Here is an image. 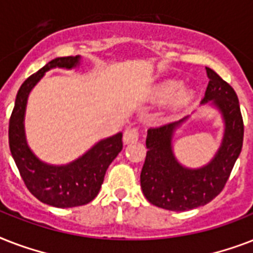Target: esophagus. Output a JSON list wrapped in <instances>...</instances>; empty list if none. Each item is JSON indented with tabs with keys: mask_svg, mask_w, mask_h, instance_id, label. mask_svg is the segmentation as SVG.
<instances>
[{
	"mask_svg": "<svg viewBox=\"0 0 253 253\" xmlns=\"http://www.w3.org/2000/svg\"><path fill=\"white\" fill-rule=\"evenodd\" d=\"M139 139V127L130 126L127 127L125 134H123V142L128 144V143H134Z\"/></svg>",
	"mask_w": 253,
	"mask_h": 253,
	"instance_id": "34e87169",
	"label": "esophagus"
}]
</instances>
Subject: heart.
<instances>
[{
    "label": "heart",
    "instance_id": "1",
    "mask_svg": "<svg viewBox=\"0 0 253 253\" xmlns=\"http://www.w3.org/2000/svg\"><path fill=\"white\" fill-rule=\"evenodd\" d=\"M177 87H178V84H177V83H173V81L167 83V84H164L162 87H160L159 95H160L162 98H168V97H170L172 94H174V91L177 90ZM189 98H190V93H189V91H182V93L178 94V97H177L176 102L184 103L186 102Z\"/></svg>",
    "mask_w": 253,
    "mask_h": 253
}]
</instances>
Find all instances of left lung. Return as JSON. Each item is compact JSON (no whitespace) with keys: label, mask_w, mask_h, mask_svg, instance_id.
Segmentation results:
<instances>
[{"label":"left lung","mask_w":253,"mask_h":253,"mask_svg":"<svg viewBox=\"0 0 253 253\" xmlns=\"http://www.w3.org/2000/svg\"><path fill=\"white\" fill-rule=\"evenodd\" d=\"M209 85L202 102L212 101L223 114L226 131L222 147L209 166L186 169L172 154V134L184 119L163 126L151 127L147 132V155L140 186L151 204L172 211H186L212 201L227 182L243 146L244 123L239 99L228 83L206 67Z\"/></svg>","instance_id":"1"}]
</instances>
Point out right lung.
<instances>
[{
  "label": "right lung",
  "mask_w": 253,
  "mask_h": 253,
  "mask_svg": "<svg viewBox=\"0 0 253 253\" xmlns=\"http://www.w3.org/2000/svg\"><path fill=\"white\" fill-rule=\"evenodd\" d=\"M79 56L56 57L21 85L9 121V146L26 188L43 204L55 208H75L89 204L98 194L106 169L122 151V134L101 140L76 162L64 167L39 162L26 144L23 117L30 90L48 69L73 68Z\"/></svg>",
  "instance_id": "obj_1"
}]
</instances>
